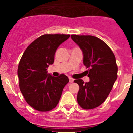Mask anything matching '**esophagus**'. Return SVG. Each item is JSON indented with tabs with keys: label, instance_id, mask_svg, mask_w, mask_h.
<instances>
[{
	"label": "esophagus",
	"instance_id": "34e87169",
	"mask_svg": "<svg viewBox=\"0 0 133 133\" xmlns=\"http://www.w3.org/2000/svg\"><path fill=\"white\" fill-rule=\"evenodd\" d=\"M74 81V79L72 78H71V77H69V82L70 83H73Z\"/></svg>",
	"mask_w": 133,
	"mask_h": 133
}]
</instances>
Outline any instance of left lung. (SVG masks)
Here are the masks:
<instances>
[{
	"mask_svg": "<svg viewBox=\"0 0 133 133\" xmlns=\"http://www.w3.org/2000/svg\"><path fill=\"white\" fill-rule=\"evenodd\" d=\"M71 38L83 53V64L88 69L89 83L75 80L79 86L77 101L81 108L92 109L106 100L117 78L116 59L112 50L101 39L90 35H72Z\"/></svg>",
	"mask_w": 133,
	"mask_h": 133,
	"instance_id": "8db88e82",
	"label": "left lung"
}]
</instances>
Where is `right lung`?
Segmentation results:
<instances>
[{
  "mask_svg": "<svg viewBox=\"0 0 133 133\" xmlns=\"http://www.w3.org/2000/svg\"><path fill=\"white\" fill-rule=\"evenodd\" d=\"M69 35H43L30 43L21 57L18 67L19 87L26 102L35 110L46 112L58 104L65 85L66 75L55 77L47 68L55 60L58 46Z\"/></svg>",
  "mask_w": 133,
  "mask_h": 133,
  "instance_id": "obj_1",
  "label": "right lung"
}]
</instances>
